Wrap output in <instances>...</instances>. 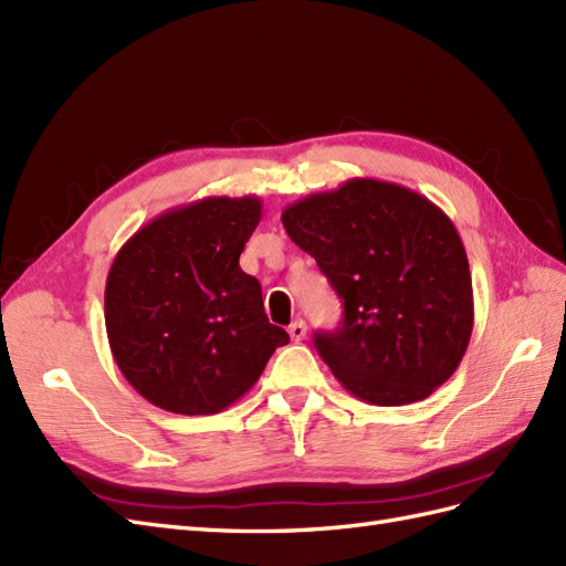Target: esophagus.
Segmentation results:
<instances>
[{"mask_svg": "<svg viewBox=\"0 0 566 566\" xmlns=\"http://www.w3.org/2000/svg\"><path fill=\"white\" fill-rule=\"evenodd\" d=\"M287 334H291L293 340H302V338L307 336V324L302 322V319H297V322H293L291 326H287Z\"/></svg>", "mask_w": 566, "mask_h": 566, "instance_id": "34e87169", "label": "esophagus"}]
</instances>
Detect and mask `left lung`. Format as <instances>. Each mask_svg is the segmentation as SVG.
Here are the masks:
<instances>
[{"label":"left lung","instance_id":"left-lung-1","mask_svg":"<svg viewBox=\"0 0 566 566\" xmlns=\"http://www.w3.org/2000/svg\"><path fill=\"white\" fill-rule=\"evenodd\" d=\"M281 220L343 300L340 326L314 334L343 389L406 406L442 387L473 334L471 269L449 216L408 187L353 177Z\"/></svg>","mask_w":566,"mask_h":566}]
</instances>
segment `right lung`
<instances>
[{
  "mask_svg": "<svg viewBox=\"0 0 566 566\" xmlns=\"http://www.w3.org/2000/svg\"><path fill=\"white\" fill-rule=\"evenodd\" d=\"M259 197H206L122 244L105 285L109 350L132 387L177 416H213L250 391L291 336L269 324L240 254Z\"/></svg>",
  "mask_w": 566,
  "mask_h": 566,
  "instance_id": "obj_1",
  "label": "right lung"
}]
</instances>
